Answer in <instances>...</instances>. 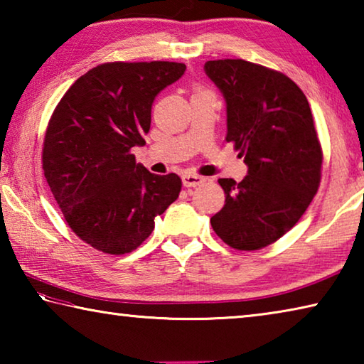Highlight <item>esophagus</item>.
<instances>
[{
	"instance_id": "34e87169",
	"label": "esophagus",
	"mask_w": 364,
	"mask_h": 364,
	"mask_svg": "<svg viewBox=\"0 0 364 364\" xmlns=\"http://www.w3.org/2000/svg\"><path fill=\"white\" fill-rule=\"evenodd\" d=\"M204 181H205L204 178L199 176V175H193V173H184L183 175V186H186V188H196Z\"/></svg>"
}]
</instances>
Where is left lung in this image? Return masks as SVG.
<instances>
[{
    "mask_svg": "<svg viewBox=\"0 0 364 364\" xmlns=\"http://www.w3.org/2000/svg\"><path fill=\"white\" fill-rule=\"evenodd\" d=\"M204 69L225 96L226 141L249 167L241 183L220 178L226 199L210 223L232 249H263L297 223L321 181L310 104L291 78L260 64L218 59Z\"/></svg>",
    "mask_w": 364,
    "mask_h": 364,
    "instance_id": "left-lung-1",
    "label": "left lung"
}]
</instances>
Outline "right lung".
I'll return each instance as SVG.
<instances>
[{
	"mask_svg": "<svg viewBox=\"0 0 364 364\" xmlns=\"http://www.w3.org/2000/svg\"><path fill=\"white\" fill-rule=\"evenodd\" d=\"M184 70L168 60L100 64L67 90L49 119L45 178L67 225L96 250L133 252L180 196V176L151 173L132 149L146 144L156 96Z\"/></svg>",
	"mask_w": 364,
	"mask_h": 364,
	"instance_id": "1",
	"label": "right lung"
}]
</instances>
